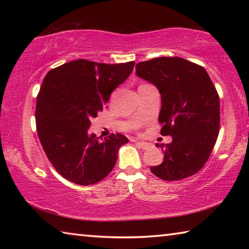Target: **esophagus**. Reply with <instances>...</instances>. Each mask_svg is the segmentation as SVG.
Returning <instances> with one entry per match:
<instances>
[{
	"label": "esophagus",
	"mask_w": 249,
	"mask_h": 249,
	"mask_svg": "<svg viewBox=\"0 0 249 249\" xmlns=\"http://www.w3.org/2000/svg\"><path fill=\"white\" fill-rule=\"evenodd\" d=\"M136 144L140 146L142 149H148L151 147V144H149V142H136Z\"/></svg>",
	"instance_id": "34e87169"
}]
</instances>
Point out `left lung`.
Instances as JSON below:
<instances>
[{
	"label": "left lung",
	"mask_w": 249,
	"mask_h": 249,
	"mask_svg": "<svg viewBox=\"0 0 249 249\" xmlns=\"http://www.w3.org/2000/svg\"><path fill=\"white\" fill-rule=\"evenodd\" d=\"M136 75L158 89L161 135L172 137L170 144L161 145L163 160L151 172L166 181L196 174L220 129V98L206 70L179 57H160L137 64Z\"/></svg>",
	"instance_id": "8db88e82"
}]
</instances>
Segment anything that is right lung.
Masks as SVG:
<instances>
[{"mask_svg":"<svg viewBox=\"0 0 249 249\" xmlns=\"http://www.w3.org/2000/svg\"><path fill=\"white\" fill-rule=\"evenodd\" d=\"M134 61L107 65L84 59L57 67L46 74L36 103V126L46 155L59 174L75 184L104 179L128 140L90 133L113 90L129 77Z\"/></svg>","mask_w":249,"mask_h":249,"instance_id":"obj_1","label":"right lung"}]
</instances>
